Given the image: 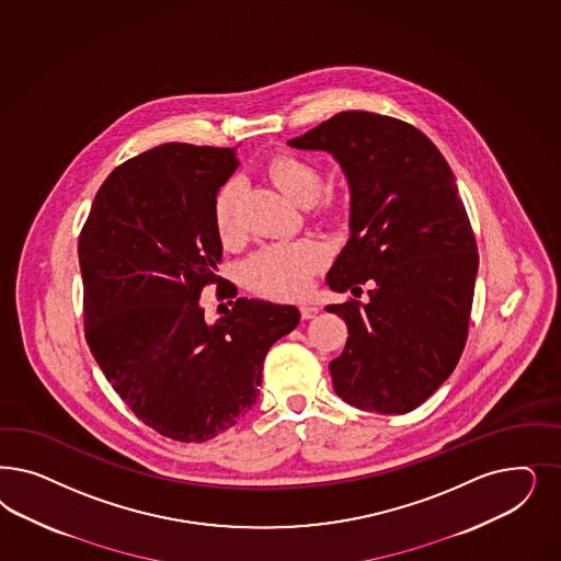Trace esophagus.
Instances as JSON below:
<instances>
[{
  "label": "esophagus",
  "mask_w": 561,
  "mask_h": 561,
  "mask_svg": "<svg viewBox=\"0 0 561 561\" xmlns=\"http://www.w3.org/2000/svg\"><path fill=\"white\" fill-rule=\"evenodd\" d=\"M299 311H301V318H304V320H311V318L320 311V308H318L316 304H304V306L299 308Z\"/></svg>",
  "instance_id": "34e87169"
}]
</instances>
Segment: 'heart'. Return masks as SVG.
Masks as SVG:
<instances>
[{"label": "heart", "instance_id": "obj_1", "mask_svg": "<svg viewBox=\"0 0 561 561\" xmlns=\"http://www.w3.org/2000/svg\"><path fill=\"white\" fill-rule=\"evenodd\" d=\"M268 175L293 202L309 206L322 192V175L318 167L297 154L283 152L268 161ZM237 198L239 181L227 180L218 187L213 206L215 229L220 241L229 243L237 237ZM324 264V248L313 239H297L272 243L253 253L245 264V283L253 290L276 297L295 299L308 293L313 276Z\"/></svg>", "mask_w": 561, "mask_h": 561}]
</instances>
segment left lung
<instances>
[{"instance_id": "obj_1", "label": "left lung", "mask_w": 561, "mask_h": 561, "mask_svg": "<svg viewBox=\"0 0 561 561\" xmlns=\"http://www.w3.org/2000/svg\"><path fill=\"white\" fill-rule=\"evenodd\" d=\"M293 148L325 150L351 190V237L325 276L336 293L362 295L328 306L348 339L330 362L344 402L402 415L450 378L469 334L477 241L450 164L411 124L343 111Z\"/></svg>"}]
</instances>
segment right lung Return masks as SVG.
<instances>
[{
    "instance_id": "right-lung-1",
    "label": "right lung",
    "mask_w": 561,
    "mask_h": 561,
    "mask_svg": "<svg viewBox=\"0 0 561 561\" xmlns=\"http://www.w3.org/2000/svg\"><path fill=\"white\" fill-rule=\"evenodd\" d=\"M236 148L157 146L119 164L78 239L84 336L131 413L175 442H208L255 404L272 344L299 309L239 297L206 322L199 293L218 285L213 206Z\"/></svg>"
}]
</instances>
